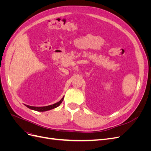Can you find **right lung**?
I'll use <instances>...</instances> for the list:
<instances>
[{
  "label": "right lung",
  "mask_w": 151,
  "mask_h": 151,
  "mask_svg": "<svg viewBox=\"0 0 151 151\" xmlns=\"http://www.w3.org/2000/svg\"><path fill=\"white\" fill-rule=\"evenodd\" d=\"M63 98H62V99L60 100V101H58L56 103H55L53 104H51V105H49V106H42V107H36V106H29V105H26V106L28 107L29 109H33V110L35 111H48V110H50V109H53L55 108H57L58 107L59 105H60L62 102L63 101Z\"/></svg>",
  "instance_id": "add662e5"
}]
</instances>
